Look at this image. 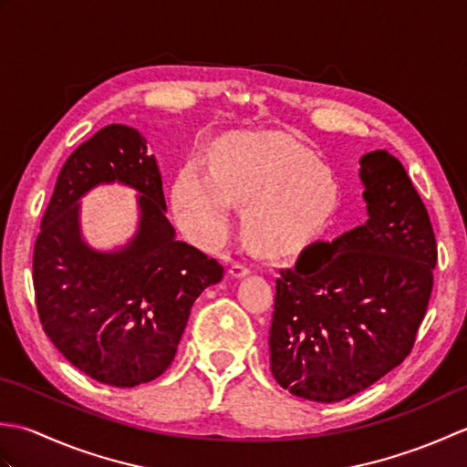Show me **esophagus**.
Listing matches in <instances>:
<instances>
[{
  "mask_svg": "<svg viewBox=\"0 0 467 467\" xmlns=\"http://www.w3.org/2000/svg\"><path fill=\"white\" fill-rule=\"evenodd\" d=\"M251 273V269L243 263H233L231 269H228V275L234 276V279H241V276H246Z\"/></svg>",
  "mask_w": 467,
  "mask_h": 467,
  "instance_id": "1",
  "label": "esophagus"
}]
</instances>
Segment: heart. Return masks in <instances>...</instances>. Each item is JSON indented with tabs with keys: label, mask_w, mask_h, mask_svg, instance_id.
<instances>
[{
	"label": "heart",
	"mask_w": 467,
	"mask_h": 467,
	"mask_svg": "<svg viewBox=\"0 0 467 467\" xmlns=\"http://www.w3.org/2000/svg\"><path fill=\"white\" fill-rule=\"evenodd\" d=\"M234 201L243 202V228L261 251L293 254L311 244L339 204L329 166L289 136L239 134L216 146L213 168L186 162L172 186L178 224L204 246L231 228Z\"/></svg>",
	"instance_id": "b5f03b06"
}]
</instances>
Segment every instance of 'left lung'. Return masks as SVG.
<instances>
[{
  "mask_svg": "<svg viewBox=\"0 0 467 467\" xmlns=\"http://www.w3.org/2000/svg\"><path fill=\"white\" fill-rule=\"evenodd\" d=\"M365 224L306 246L276 279L271 371L296 398L335 403L410 355L438 263L430 214L398 158L359 161Z\"/></svg>",
  "mask_w": 467,
  "mask_h": 467,
  "instance_id": "1",
  "label": "left lung"
}]
</instances>
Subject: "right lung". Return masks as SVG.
I'll return each mask as SVG.
<instances>
[{
	"instance_id": "right-lung-1",
	"label": "right lung",
	"mask_w": 467,
	"mask_h": 467,
	"mask_svg": "<svg viewBox=\"0 0 467 467\" xmlns=\"http://www.w3.org/2000/svg\"><path fill=\"white\" fill-rule=\"evenodd\" d=\"M118 182L139 192V226L114 252L88 245L79 198ZM224 269L176 241L162 176L136 128L110 124L69 154L34 246L39 321L66 359L92 379L136 387L172 363L194 301Z\"/></svg>"
}]
</instances>
